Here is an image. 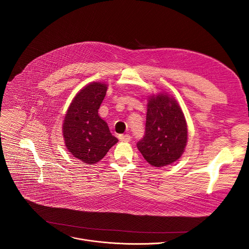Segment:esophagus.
<instances>
[{
    "mask_svg": "<svg viewBox=\"0 0 249 249\" xmlns=\"http://www.w3.org/2000/svg\"><path fill=\"white\" fill-rule=\"evenodd\" d=\"M119 140L122 141V142H126V143H128V142H130V140H131V137H130V135H128V134L120 135V136H119Z\"/></svg>",
    "mask_w": 249,
    "mask_h": 249,
    "instance_id": "obj_1",
    "label": "esophagus"
}]
</instances>
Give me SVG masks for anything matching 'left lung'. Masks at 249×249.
I'll return each mask as SVG.
<instances>
[{"label": "left lung", "mask_w": 249, "mask_h": 249, "mask_svg": "<svg viewBox=\"0 0 249 249\" xmlns=\"http://www.w3.org/2000/svg\"><path fill=\"white\" fill-rule=\"evenodd\" d=\"M148 97L146 134L137 147L152 166L162 167L175 162L184 153L187 123L173 96L160 92Z\"/></svg>", "instance_id": "8db88e82"}]
</instances>
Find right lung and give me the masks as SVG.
<instances>
[{
    "instance_id": "add662e5",
    "label": "right lung",
    "mask_w": 249,
    "mask_h": 249,
    "mask_svg": "<svg viewBox=\"0 0 249 249\" xmlns=\"http://www.w3.org/2000/svg\"><path fill=\"white\" fill-rule=\"evenodd\" d=\"M107 87L100 82L84 87L69 105L63 120L62 133L68 152L87 164L102 160L118 142L98 115Z\"/></svg>"
}]
</instances>
